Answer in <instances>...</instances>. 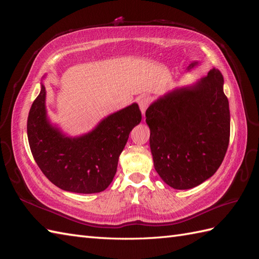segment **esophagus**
<instances>
[{"label":"esophagus","mask_w":259,"mask_h":259,"mask_svg":"<svg viewBox=\"0 0 259 259\" xmlns=\"http://www.w3.org/2000/svg\"><path fill=\"white\" fill-rule=\"evenodd\" d=\"M138 105H139L140 110H142L143 115H145V112L147 110V108L149 107V105H150V98L147 97V96H143L142 98H139Z\"/></svg>","instance_id":"obj_1"}]
</instances>
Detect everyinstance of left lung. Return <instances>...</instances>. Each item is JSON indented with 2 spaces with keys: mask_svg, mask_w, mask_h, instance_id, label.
<instances>
[{
  "mask_svg": "<svg viewBox=\"0 0 259 259\" xmlns=\"http://www.w3.org/2000/svg\"><path fill=\"white\" fill-rule=\"evenodd\" d=\"M154 168L174 189L197 187L221 166L230 138L224 76L213 68L190 88L164 95L146 111Z\"/></svg>",
  "mask_w": 259,
  "mask_h": 259,
  "instance_id": "left-lung-1",
  "label": "left lung"
}]
</instances>
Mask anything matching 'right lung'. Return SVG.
I'll use <instances>...</instances> for the list:
<instances>
[{"label":"right lung","mask_w":259,"mask_h":259,"mask_svg":"<svg viewBox=\"0 0 259 259\" xmlns=\"http://www.w3.org/2000/svg\"><path fill=\"white\" fill-rule=\"evenodd\" d=\"M45 86L33 101L27 122L31 152L42 173L62 190L75 193L104 191L116 173L117 161L131 131L142 121L133 104L101 121L89 134L69 138L46 117Z\"/></svg>","instance_id":"obj_1"}]
</instances>
